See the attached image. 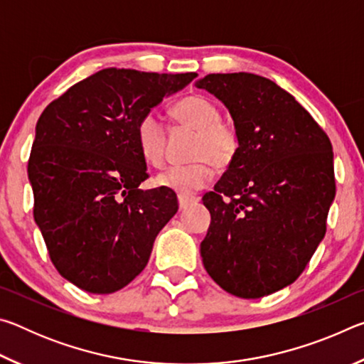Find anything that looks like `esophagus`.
Listing matches in <instances>:
<instances>
[{"label": "esophagus", "instance_id": "1", "mask_svg": "<svg viewBox=\"0 0 364 364\" xmlns=\"http://www.w3.org/2000/svg\"><path fill=\"white\" fill-rule=\"evenodd\" d=\"M199 200L197 197H184V196H178V204H180V210H184V208H188L189 205L196 204V202Z\"/></svg>", "mask_w": 364, "mask_h": 364}]
</instances>
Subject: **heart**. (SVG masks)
<instances>
[{"mask_svg": "<svg viewBox=\"0 0 364 364\" xmlns=\"http://www.w3.org/2000/svg\"><path fill=\"white\" fill-rule=\"evenodd\" d=\"M175 119L197 130L191 164L171 165L156 176V184L181 196H189L205 188L213 178V167L226 168L236 159L241 136L237 128L221 120V110L204 95H191L171 109ZM136 144L147 164L160 167L165 159L167 130L156 114L141 117L136 127Z\"/></svg>", "mask_w": 364, "mask_h": 364, "instance_id": "heart-1", "label": "heart"}]
</instances>
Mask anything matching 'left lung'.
I'll return each mask as SVG.
<instances>
[{
  "label": "left lung",
  "mask_w": 364,
  "mask_h": 364,
  "mask_svg": "<svg viewBox=\"0 0 364 364\" xmlns=\"http://www.w3.org/2000/svg\"><path fill=\"white\" fill-rule=\"evenodd\" d=\"M197 88L225 104L241 136L204 196L212 215L200 255L236 297L260 299L299 278L326 234L336 197L328 134L292 95L255 73H210Z\"/></svg>",
  "instance_id": "1"
}]
</instances>
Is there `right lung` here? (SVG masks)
<instances>
[{
    "label": "right lung",
    "instance_id": "right-lung-1",
    "mask_svg": "<svg viewBox=\"0 0 364 364\" xmlns=\"http://www.w3.org/2000/svg\"><path fill=\"white\" fill-rule=\"evenodd\" d=\"M196 77L102 69L70 86L36 122L28 159L33 217L54 267L83 291L112 294L130 284L178 212L170 189H139L147 168L136 127Z\"/></svg>",
    "mask_w": 364,
    "mask_h": 364
}]
</instances>
